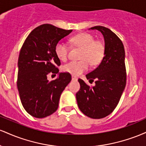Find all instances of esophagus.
<instances>
[{
  "mask_svg": "<svg viewBox=\"0 0 146 146\" xmlns=\"http://www.w3.org/2000/svg\"><path fill=\"white\" fill-rule=\"evenodd\" d=\"M72 80H73V81H77V80H78V78H76V77L75 76H72Z\"/></svg>",
  "mask_w": 146,
  "mask_h": 146,
  "instance_id": "34e87169",
  "label": "esophagus"
}]
</instances>
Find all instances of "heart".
<instances>
[{
    "label": "heart",
    "instance_id": "obj_1",
    "mask_svg": "<svg viewBox=\"0 0 146 146\" xmlns=\"http://www.w3.org/2000/svg\"><path fill=\"white\" fill-rule=\"evenodd\" d=\"M75 46L82 48L79 61H71L62 66V71L73 75H81L91 64H97L101 61L104 53V46L100 41L94 40V37L87 33L73 36L70 40ZM55 52L61 61H66L68 58V46L60 41L56 44Z\"/></svg>",
    "mask_w": 146,
    "mask_h": 146
}]
</instances>
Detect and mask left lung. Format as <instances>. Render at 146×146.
I'll return each mask as SVG.
<instances>
[{
	"mask_svg": "<svg viewBox=\"0 0 146 146\" xmlns=\"http://www.w3.org/2000/svg\"><path fill=\"white\" fill-rule=\"evenodd\" d=\"M89 29L98 30L104 38V56L95 69L86 75L87 80L94 81L90 87L81 79L80 89L76 93L80 110L93 119H102L115 110L119 102L126 84L125 50L119 37L111 30L102 26Z\"/></svg>",
	"mask_w": 146,
	"mask_h": 146,
	"instance_id": "1",
	"label": "left lung"
}]
</instances>
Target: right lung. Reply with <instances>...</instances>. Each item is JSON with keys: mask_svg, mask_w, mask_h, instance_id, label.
I'll return each mask as SVG.
<instances>
[{"mask_svg": "<svg viewBox=\"0 0 146 146\" xmlns=\"http://www.w3.org/2000/svg\"><path fill=\"white\" fill-rule=\"evenodd\" d=\"M72 30L44 24L29 33L20 51L17 87L23 107L29 115L44 118L56 111L60 95L71 80L68 73H59L60 60L55 52L56 44ZM49 73H58L49 82Z\"/></svg>", "mask_w": 146, "mask_h": 146, "instance_id": "add662e5", "label": "right lung"}]
</instances>
